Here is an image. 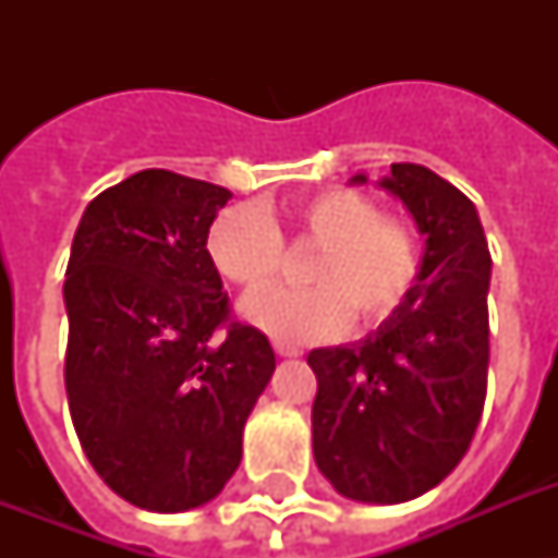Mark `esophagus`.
<instances>
[{"label": "esophagus", "mask_w": 558, "mask_h": 558, "mask_svg": "<svg viewBox=\"0 0 558 558\" xmlns=\"http://www.w3.org/2000/svg\"><path fill=\"white\" fill-rule=\"evenodd\" d=\"M275 353L278 356H301V348H295V344H287V341H275Z\"/></svg>", "instance_id": "esophagus-1"}]
</instances>
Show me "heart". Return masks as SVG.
<instances>
[{
	"instance_id": "b5f03b06",
	"label": "heart",
	"mask_w": 558,
	"mask_h": 558,
	"mask_svg": "<svg viewBox=\"0 0 558 558\" xmlns=\"http://www.w3.org/2000/svg\"><path fill=\"white\" fill-rule=\"evenodd\" d=\"M283 239L319 248L307 267L314 287L257 293L243 304V315L287 344L336 339L350 318L362 330L379 327L405 304L423 271L416 228L381 214L371 193L353 187L301 196L280 219L248 208L222 210L210 222L205 248L228 283L256 292L282 270Z\"/></svg>"
}]
</instances>
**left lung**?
<instances>
[{
    "label": "left lung",
    "mask_w": 558,
    "mask_h": 558,
    "mask_svg": "<svg viewBox=\"0 0 558 558\" xmlns=\"http://www.w3.org/2000/svg\"><path fill=\"white\" fill-rule=\"evenodd\" d=\"M381 185L425 234L420 283L365 341L306 362L324 477L353 501L402 504L458 466L484 414L489 245L472 199L434 170L399 161Z\"/></svg>",
    "instance_id": "1"
}]
</instances>
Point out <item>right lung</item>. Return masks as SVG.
Instances as JSON below:
<instances>
[{
    "mask_svg": "<svg viewBox=\"0 0 558 558\" xmlns=\"http://www.w3.org/2000/svg\"><path fill=\"white\" fill-rule=\"evenodd\" d=\"M228 187L142 170L89 202L63 298L65 393L92 469L124 501L185 512L222 493L275 371L205 240Z\"/></svg>",
    "mask_w": 558,
    "mask_h": 558,
    "instance_id": "add662e5",
    "label": "right lung"
}]
</instances>
